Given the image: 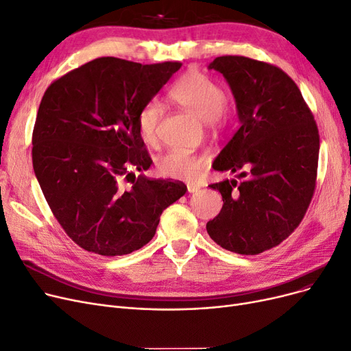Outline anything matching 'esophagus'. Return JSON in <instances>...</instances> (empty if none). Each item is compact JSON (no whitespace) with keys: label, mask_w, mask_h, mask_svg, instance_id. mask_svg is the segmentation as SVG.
<instances>
[{"label":"esophagus","mask_w":351,"mask_h":351,"mask_svg":"<svg viewBox=\"0 0 351 351\" xmlns=\"http://www.w3.org/2000/svg\"><path fill=\"white\" fill-rule=\"evenodd\" d=\"M187 191H189V193H197V191H199V187L194 186V184H189V186H187Z\"/></svg>","instance_id":"obj_1"}]
</instances>
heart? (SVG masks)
I'll return each mask as SVG.
<instances>
[{"mask_svg": "<svg viewBox=\"0 0 351 351\" xmlns=\"http://www.w3.org/2000/svg\"><path fill=\"white\" fill-rule=\"evenodd\" d=\"M170 97L206 122L208 128L220 127L229 117L220 83L199 70H190L181 76L171 88ZM161 115L162 109L156 101L145 104L138 112V131L148 145H154L157 141ZM206 167L207 157L204 154L186 149H168L157 158L158 173L168 178L193 180L199 177Z\"/></svg>", "mask_w": 351, "mask_h": 351, "instance_id": "heart-1", "label": "heart"}]
</instances>
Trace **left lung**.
<instances>
[{
  "label": "left lung",
  "mask_w": 351,
  "mask_h": 351,
  "mask_svg": "<svg viewBox=\"0 0 351 351\" xmlns=\"http://www.w3.org/2000/svg\"><path fill=\"white\" fill-rule=\"evenodd\" d=\"M208 69L228 80L241 121L213 168L242 173L241 180L208 186L220 191L223 207L206 229L223 249L258 255L285 241L306 213L315 190L318 128L282 69L245 56H220Z\"/></svg>",
  "instance_id": "8db88e82"
}]
</instances>
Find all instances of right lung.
<instances>
[{
    "label": "right lung",
    "mask_w": 351,
    "mask_h": 351,
    "mask_svg": "<svg viewBox=\"0 0 351 351\" xmlns=\"http://www.w3.org/2000/svg\"><path fill=\"white\" fill-rule=\"evenodd\" d=\"M181 67L99 58L54 80L33 130V168L54 217L76 245L102 256L147 245L162 210L187 187L135 173L152 164L138 112Z\"/></svg>",
    "instance_id": "right-lung-1"
}]
</instances>
